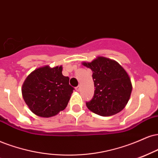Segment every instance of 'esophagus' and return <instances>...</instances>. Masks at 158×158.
I'll list each match as a JSON object with an SVG mask.
<instances>
[{
	"instance_id": "34e87169",
	"label": "esophagus",
	"mask_w": 158,
	"mask_h": 158,
	"mask_svg": "<svg viewBox=\"0 0 158 158\" xmlns=\"http://www.w3.org/2000/svg\"><path fill=\"white\" fill-rule=\"evenodd\" d=\"M79 90H80V87L77 86V87H76V90H77V91H79Z\"/></svg>"
}]
</instances>
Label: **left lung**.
<instances>
[{
    "label": "left lung",
    "mask_w": 158,
    "mask_h": 158,
    "mask_svg": "<svg viewBox=\"0 0 158 158\" xmlns=\"http://www.w3.org/2000/svg\"><path fill=\"white\" fill-rule=\"evenodd\" d=\"M82 64L93 71L94 96L86 105L93 113L110 116L121 112L130 100L132 85L129 74L116 61L98 56Z\"/></svg>",
    "instance_id": "left-lung-1"
}]
</instances>
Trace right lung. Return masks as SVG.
Instances as JSON below:
<instances>
[{"mask_svg":"<svg viewBox=\"0 0 158 158\" xmlns=\"http://www.w3.org/2000/svg\"><path fill=\"white\" fill-rule=\"evenodd\" d=\"M62 66L38 68L25 79L23 98L33 113L49 118L65 109L73 93L69 78L62 75Z\"/></svg>","mask_w":158,"mask_h":158,"instance_id":"obj_1","label":"right lung"}]
</instances>
